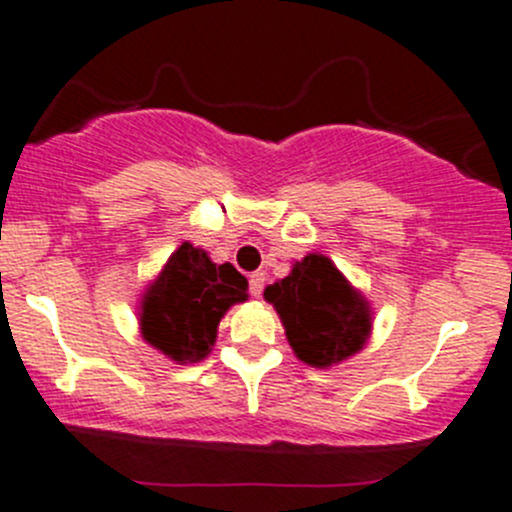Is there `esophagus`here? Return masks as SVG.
I'll return each mask as SVG.
<instances>
[{
	"label": "esophagus",
	"instance_id": "obj_1",
	"mask_svg": "<svg viewBox=\"0 0 512 512\" xmlns=\"http://www.w3.org/2000/svg\"><path fill=\"white\" fill-rule=\"evenodd\" d=\"M262 289H265V272H252V275H250V294H252V297H260Z\"/></svg>",
	"mask_w": 512,
	"mask_h": 512
}]
</instances>
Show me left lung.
<instances>
[{
	"label": "left lung",
	"mask_w": 512,
	"mask_h": 512,
	"mask_svg": "<svg viewBox=\"0 0 512 512\" xmlns=\"http://www.w3.org/2000/svg\"><path fill=\"white\" fill-rule=\"evenodd\" d=\"M277 309L289 347L304 364H339L361 352L371 334V307L329 257L307 255L285 280L265 289Z\"/></svg>",
	"instance_id": "obj_1"
}]
</instances>
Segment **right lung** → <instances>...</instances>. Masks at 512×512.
Returning <instances> with one entry per match:
<instances>
[{"label": "right lung", "mask_w": 512, "mask_h": 512, "mask_svg": "<svg viewBox=\"0 0 512 512\" xmlns=\"http://www.w3.org/2000/svg\"><path fill=\"white\" fill-rule=\"evenodd\" d=\"M247 299V280L230 265L183 242L168 257L141 302V334L178 364L205 359L227 309Z\"/></svg>", "instance_id": "add662e5"}]
</instances>
